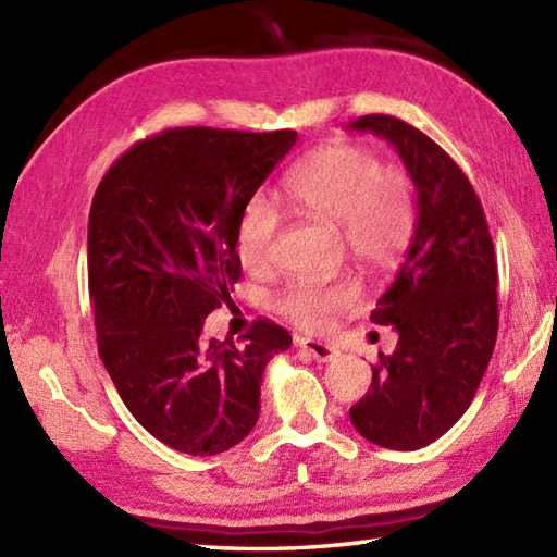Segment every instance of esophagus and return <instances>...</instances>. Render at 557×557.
Instances as JSON below:
<instances>
[{
	"label": "esophagus",
	"instance_id": "obj_1",
	"mask_svg": "<svg viewBox=\"0 0 557 557\" xmlns=\"http://www.w3.org/2000/svg\"><path fill=\"white\" fill-rule=\"evenodd\" d=\"M297 347H301L304 351H309V357H313L315 361H333L339 354V349L335 345H327V342L311 339V337H299Z\"/></svg>",
	"mask_w": 557,
	"mask_h": 557
}]
</instances>
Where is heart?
Segmentation results:
<instances>
[{"instance_id": "heart-1", "label": "heart", "mask_w": 557, "mask_h": 557, "mask_svg": "<svg viewBox=\"0 0 557 557\" xmlns=\"http://www.w3.org/2000/svg\"><path fill=\"white\" fill-rule=\"evenodd\" d=\"M285 188L306 215L339 227L349 256L369 270L393 265L413 234L417 200L411 180L397 168H381L369 148L335 144L315 150L287 176ZM277 230V212L265 200L258 198L244 210L236 253L248 270L270 265ZM357 299L359 287L349 277L299 280L280 294L277 309L294 325L321 330L330 315L349 309Z\"/></svg>"}]
</instances>
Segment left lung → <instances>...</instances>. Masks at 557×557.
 Returning a JSON list of instances; mask_svg holds the SVG:
<instances>
[{
	"instance_id": "1",
	"label": "left lung",
	"mask_w": 557,
	"mask_h": 557,
	"mask_svg": "<svg viewBox=\"0 0 557 557\" xmlns=\"http://www.w3.org/2000/svg\"><path fill=\"white\" fill-rule=\"evenodd\" d=\"M349 128L389 140L417 188L407 258L371 313L373 323L397 330V349L381 354L349 419L375 445L419 449L469 409L493 357V239L474 186L435 140L389 114L359 116Z\"/></svg>"
}]
</instances>
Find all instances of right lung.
<instances>
[{"label": "right lung", "instance_id": "right-lung-1", "mask_svg": "<svg viewBox=\"0 0 557 557\" xmlns=\"http://www.w3.org/2000/svg\"><path fill=\"white\" fill-rule=\"evenodd\" d=\"M297 132L182 126L138 140L92 198L88 289L98 351L126 409L160 443L220 455L253 431L268 361L292 335L258 318L244 345L203 321L242 275L239 220Z\"/></svg>", "mask_w": 557, "mask_h": 557}]
</instances>
